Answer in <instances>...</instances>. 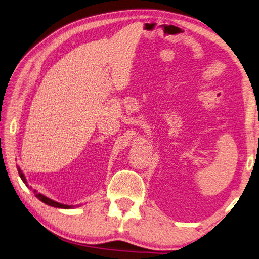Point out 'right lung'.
Listing matches in <instances>:
<instances>
[{
  "label": "right lung",
  "instance_id": "add662e5",
  "mask_svg": "<svg viewBox=\"0 0 259 259\" xmlns=\"http://www.w3.org/2000/svg\"><path fill=\"white\" fill-rule=\"evenodd\" d=\"M17 169H18V173H19L20 178H21V180H22V182H24V183L27 185V187L29 188V185L27 184V180H26V178H25V175H24V173H22V171H21V169L19 168V166H17ZM30 189H31V188H30ZM34 193H35L36 198H38L40 201L44 202L45 205H48V206L56 207V208H63V209H69V208H72V207H74V206H69V205H63V203H60V202H57V201H54V200H52V199H50V198H48V197L43 196L42 193H38L37 191H36V190H34Z\"/></svg>",
  "mask_w": 259,
  "mask_h": 259
}]
</instances>
